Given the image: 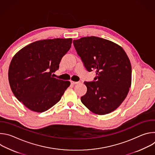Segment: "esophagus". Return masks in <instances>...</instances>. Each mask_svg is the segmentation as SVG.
Masks as SVG:
<instances>
[{"label":"esophagus","instance_id":"esophagus-1","mask_svg":"<svg viewBox=\"0 0 155 155\" xmlns=\"http://www.w3.org/2000/svg\"><path fill=\"white\" fill-rule=\"evenodd\" d=\"M71 83L73 84H78L79 83V81H71Z\"/></svg>","mask_w":155,"mask_h":155}]
</instances>
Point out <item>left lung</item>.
Returning <instances> with one entry per match:
<instances>
[{"label":"left lung","mask_w":155,"mask_h":155,"mask_svg":"<svg viewBox=\"0 0 155 155\" xmlns=\"http://www.w3.org/2000/svg\"><path fill=\"white\" fill-rule=\"evenodd\" d=\"M88 72L96 71L94 81H84L87 92L81 102L92 112L105 115L114 111L126 97L131 85L128 56L117 44L91 36L73 41Z\"/></svg>","instance_id":"left-lung-1"}]
</instances>
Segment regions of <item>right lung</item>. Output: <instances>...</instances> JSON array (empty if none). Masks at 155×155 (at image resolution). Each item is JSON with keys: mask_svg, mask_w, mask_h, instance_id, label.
I'll return each instance as SVG.
<instances>
[{"mask_svg": "<svg viewBox=\"0 0 155 155\" xmlns=\"http://www.w3.org/2000/svg\"><path fill=\"white\" fill-rule=\"evenodd\" d=\"M72 43V38L38 40L13 56L8 70L11 90L17 99L32 111H47L60 101L70 86L69 81L51 75L59 69L61 59Z\"/></svg>", "mask_w": 155, "mask_h": 155, "instance_id": "right-lung-1", "label": "right lung"}]
</instances>
